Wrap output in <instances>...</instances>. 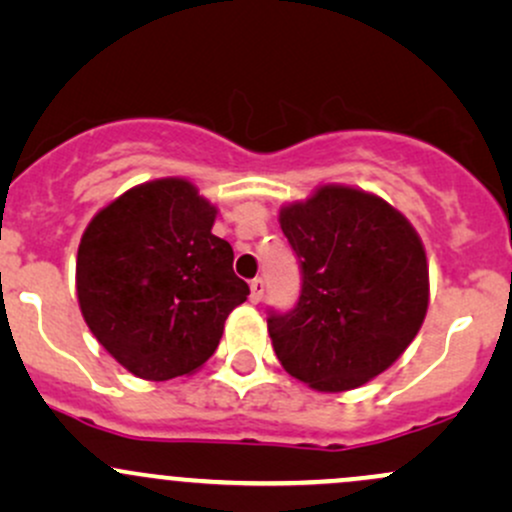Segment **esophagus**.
I'll list each match as a JSON object with an SVG mask.
<instances>
[{
  "mask_svg": "<svg viewBox=\"0 0 512 512\" xmlns=\"http://www.w3.org/2000/svg\"><path fill=\"white\" fill-rule=\"evenodd\" d=\"M262 293H264V281L262 279H252L250 281V301L252 303H260L262 301Z\"/></svg>",
  "mask_w": 512,
  "mask_h": 512,
  "instance_id": "1",
  "label": "esophagus"
}]
</instances>
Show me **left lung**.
Instances as JSON below:
<instances>
[{
    "label": "left lung",
    "instance_id": "1",
    "mask_svg": "<svg viewBox=\"0 0 512 512\" xmlns=\"http://www.w3.org/2000/svg\"><path fill=\"white\" fill-rule=\"evenodd\" d=\"M301 257L303 291L267 320L281 366L315 392H346L385 373L419 334L428 260L407 216L351 185H320L279 209Z\"/></svg>",
    "mask_w": 512,
    "mask_h": 512
}]
</instances>
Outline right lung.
Wrapping results in <instances>:
<instances>
[{
  "mask_svg": "<svg viewBox=\"0 0 512 512\" xmlns=\"http://www.w3.org/2000/svg\"><path fill=\"white\" fill-rule=\"evenodd\" d=\"M219 209L187 178L129 187L88 221L76 252V298L88 330L142 380L192 375L248 298L233 248L214 236Z\"/></svg>",
  "mask_w": 512,
  "mask_h": 512,
  "instance_id": "right-lung-1",
  "label": "right lung"
}]
</instances>
